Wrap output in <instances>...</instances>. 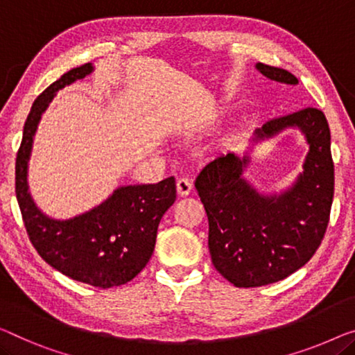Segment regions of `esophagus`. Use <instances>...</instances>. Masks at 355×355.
Returning <instances> with one entry per match:
<instances>
[{"instance_id":"esophagus-1","label":"esophagus","mask_w":355,"mask_h":355,"mask_svg":"<svg viewBox=\"0 0 355 355\" xmlns=\"http://www.w3.org/2000/svg\"><path fill=\"white\" fill-rule=\"evenodd\" d=\"M193 191V184L188 178H178L177 180V194L180 198H184V196H189Z\"/></svg>"}]
</instances>
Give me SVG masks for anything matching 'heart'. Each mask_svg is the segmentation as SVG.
I'll return each instance as SVG.
<instances>
[{
	"label": "heart",
	"instance_id": "1",
	"mask_svg": "<svg viewBox=\"0 0 355 355\" xmlns=\"http://www.w3.org/2000/svg\"><path fill=\"white\" fill-rule=\"evenodd\" d=\"M232 140V132H228V134H225L223 137L220 139V146H228Z\"/></svg>",
	"mask_w": 355,
	"mask_h": 355
}]
</instances>
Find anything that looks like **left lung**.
Here are the masks:
<instances>
[{
    "label": "left lung",
    "mask_w": 355,
    "mask_h": 355,
    "mask_svg": "<svg viewBox=\"0 0 355 355\" xmlns=\"http://www.w3.org/2000/svg\"><path fill=\"white\" fill-rule=\"evenodd\" d=\"M255 68L271 81L298 84L284 68L263 63ZM288 128H298L309 144L304 171L279 193H261L246 178L251 153ZM330 146L325 114L304 108L269 121L253 132L244 155L216 157L196 178L209 218L211 263L236 287L279 282L313 258L329 225L335 189Z\"/></svg>",
    "instance_id": "1"
}]
</instances>
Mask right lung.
Returning <instances> with one entry per match:
<instances>
[{
    "mask_svg": "<svg viewBox=\"0 0 355 355\" xmlns=\"http://www.w3.org/2000/svg\"><path fill=\"white\" fill-rule=\"evenodd\" d=\"M94 70L92 63L73 68L35 100L15 159V194L26 232L42 260L78 282L111 288L129 282L150 261L159 221L175 202V178L123 184L98 205L70 218L44 214L28 187V162L41 116L57 92Z\"/></svg>",
    "mask_w": 355,
    "mask_h": 355,
    "instance_id": "1",
    "label": "right lung"
}]
</instances>
